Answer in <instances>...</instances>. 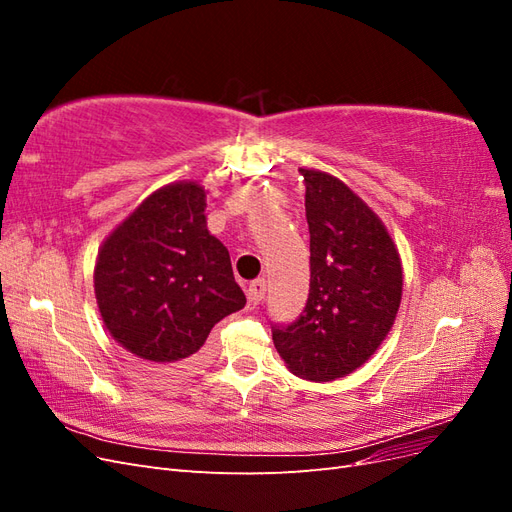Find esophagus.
Returning <instances> with one entry per match:
<instances>
[{
    "label": "esophagus",
    "mask_w": 512,
    "mask_h": 512,
    "mask_svg": "<svg viewBox=\"0 0 512 512\" xmlns=\"http://www.w3.org/2000/svg\"><path fill=\"white\" fill-rule=\"evenodd\" d=\"M265 297H267V282L260 277V280H254L250 288H247V299H250V303L258 305L265 301Z\"/></svg>",
    "instance_id": "esophagus-1"
}]
</instances>
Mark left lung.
I'll return each mask as SVG.
<instances>
[{
  "mask_svg": "<svg viewBox=\"0 0 512 512\" xmlns=\"http://www.w3.org/2000/svg\"><path fill=\"white\" fill-rule=\"evenodd\" d=\"M309 226V297L273 344L294 376L331 382L359 369L389 335L404 288L382 220L344 181L299 168Z\"/></svg>",
  "mask_w": 512,
  "mask_h": 512,
  "instance_id": "1",
  "label": "left lung"
}]
</instances>
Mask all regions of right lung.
Masks as SVG:
<instances>
[{
	"label": "right lung",
	"mask_w": 512,
	"mask_h": 512,
	"mask_svg": "<svg viewBox=\"0 0 512 512\" xmlns=\"http://www.w3.org/2000/svg\"><path fill=\"white\" fill-rule=\"evenodd\" d=\"M205 207L196 181L164 185L98 252L94 290L104 327L151 365L196 367L211 329L245 305L228 250L207 230Z\"/></svg>",
	"instance_id": "obj_1"
}]
</instances>
